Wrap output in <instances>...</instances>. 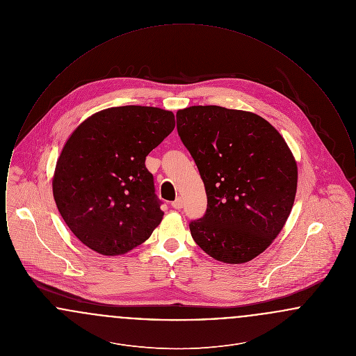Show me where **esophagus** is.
Here are the masks:
<instances>
[{
  "label": "esophagus",
  "mask_w": 356,
  "mask_h": 356,
  "mask_svg": "<svg viewBox=\"0 0 356 356\" xmlns=\"http://www.w3.org/2000/svg\"><path fill=\"white\" fill-rule=\"evenodd\" d=\"M183 205H184V202H183V199H181V197H177V199L172 203V207H173L175 209H181V208H183Z\"/></svg>",
  "instance_id": "1"
}]
</instances>
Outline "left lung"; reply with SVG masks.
<instances>
[{"instance_id": "1", "label": "left lung", "mask_w": 356, "mask_h": 356, "mask_svg": "<svg viewBox=\"0 0 356 356\" xmlns=\"http://www.w3.org/2000/svg\"><path fill=\"white\" fill-rule=\"evenodd\" d=\"M177 132L207 192L203 218L189 222L196 244L229 264L252 260L291 213L298 167L267 120L245 111L197 105L177 111Z\"/></svg>"}]
</instances>
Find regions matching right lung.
I'll use <instances>...</instances> for the list:
<instances>
[{"label":"right lung","mask_w":356,"mask_h":356,"mask_svg":"<svg viewBox=\"0 0 356 356\" xmlns=\"http://www.w3.org/2000/svg\"><path fill=\"white\" fill-rule=\"evenodd\" d=\"M173 128L170 111L127 105L95 113L70 135L57 160L53 196L86 247L116 256L152 235L164 212L145 159Z\"/></svg>","instance_id":"add662e5"}]
</instances>
